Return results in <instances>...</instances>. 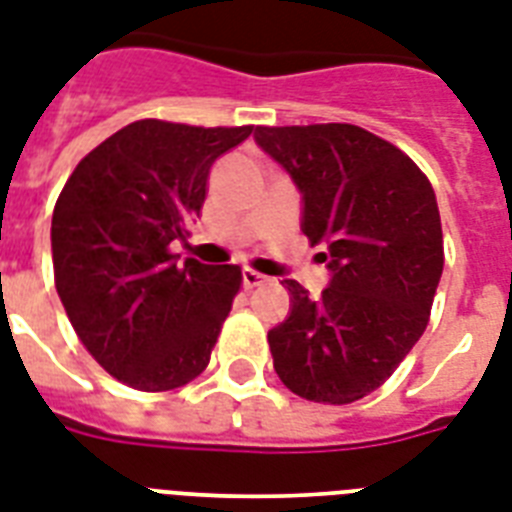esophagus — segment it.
Listing matches in <instances>:
<instances>
[{
	"label": "esophagus",
	"instance_id": "obj_1",
	"mask_svg": "<svg viewBox=\"0 0 512 512\" xmlns=\"http://www.w3.org/2000/svg\"><path fill=\"white\" fill-rule=\"evenodd\" d=\"M265 281H268V279H265L263 273H257V271H252V268H247V271H244V287H247V289L263 287Z\"/></svg>",
	"mask_w": 512,
	"mask_h": 512
}]
</instances>
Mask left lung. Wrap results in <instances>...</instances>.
<instances>
[{"label": "left lung", "mask_w": 512, "mask_h": 512, "mask_svg": "<svg viewBox=\"0 0 512 512\" xmlns=\"http://www.w3.org/2000/svg\"><path fill=\"white\" fill-rule=\"evenodd\" d=\"M255 140L303 193V233L332 281L268 332L273 369L316 404H353L396 372L428 327L444 271V233L425 172L356 124L257 127Z\"/></svg>", "instance_id": "obj_1"}]
</instances>
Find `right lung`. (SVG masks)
Returning a JSON list of instances; mask_svg holds the SVG:
<instances>
[{
    "label": "right lung",
    "instance_id": "add662e5",
    "mask_svg": "<svg viewBox=\"0 0 512 512\" xmlns=\"http://www.w3.org/2000/svg\"><path fill=\"white\" fill-rule=\"evenodd\" d=\"M249 135V124L140 119L92 148L55 201L60 303L90 356L130 388H183L207 369L241 268L177 263L170 247L191 233L209 167Z\"/></svg>",
    "mask_w": 512,
    "mask_h": 512
}]
</instances>
